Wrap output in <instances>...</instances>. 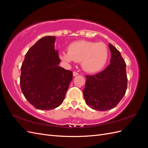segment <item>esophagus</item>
I'll use <instances>...</instances> for the list:
<instances>
[{"label":"esophagus","instance_id":"obj_1","mask_svg":"<svg viewBox=\"0 0 148 148\" xmlns=\"http://www.w3.org/2000/svg\"><path fill=\"white\" fill-rule=\"evenodd\" d=\"M78 75V73L77 72V71H73V77H76V76H77Z\"/></svg>","mask_w":148,"mask_h":148}]
</instances>
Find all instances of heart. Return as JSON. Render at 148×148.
Segmentation results:
<instances>
[{
  "mask_svg": "<svg viewBox=\"0 0 148 148\" xmlns=\"http://www.w3.org/2000/svg\"><path fill=\"white\" fill-rule=\"evenodd\" d=\"M60 57L64 61L82 62L83 69L89 73H95L101 70L106 64L108 50L103 42L82 41L71 43L69 52H62Z\"/></svg>",
  "mask_w": 148,
  "mask_h": 148,
  "instance_id": "1",
  "label": "heart"
}]
</instances>
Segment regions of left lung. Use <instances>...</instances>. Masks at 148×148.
I'll list each match as a JSON object with an SVG mask.
<instances>
[{"label": "left lung", "instance_id": "1", "mask_svg": "<svg viewBox=\"0 0 148 148\" xmlns=\"http://www.w3.org/2000/svg\"><path fill=\"white\" fill-rule=\"evenodd\" d=\"M110 64L95 75H86L83 92L86 104L91 109L106 111L114 108L124 96L127 88L126 64L120 52L109 44Z\"/></svg>", "mask_w": 148, "mask_h": 148}]
</instances>
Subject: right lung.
<instances>
[{"mask_svg": "<svg viewBox=\"0 0 148 148\" xmlns=\"http://www.w3.org/2000/svg\"><path fill=\"white\" fill-rule=\"evenodd\" d=\"M55 36L39 39L26 53L21 67L20 86L24 96L39 110H52L63 102L73 73L59 66Z\"/></svg>", "mask_w": 148, "mask_h": 148, "instance_id": "1", "label": "right lung"}]
</instances>
